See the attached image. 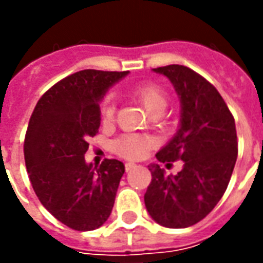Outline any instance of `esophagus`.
Here are the masks:
<instances>
[{
  "label": "esophagus",
  "mask_w": 263,
  "mask_h": 263,
  "mask_svg": "<svg viewBox=\"0 0 263 263\" xmlns=\"http://www.w3.org/2000/svg\"><path fill=\"white\" fill-rule=\"evenodd\" d=\"M134 167H137V165H135V163H132V162H126V163H125V171L126 172L132 171Z\"/></svg>",
  "instance_id": "esophagus-1"
}]
</instances>
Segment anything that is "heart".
I'll use <instances>...</instances> for the list:
<instances>
[{
	"mask_svg": "<svg viewBox=\"0 0 263 263\" xmlns=\"http://www.w3.org/2000/svg\"><path fill=\"white\" fill-rule=\"evenodd\" d=\"M132 96L151 114H162L167 107V94L156 83H143L132 88ZM100 117L105 124L114 121L115 104L112 97L104 98L100 105ZM154 145V139L145 135H124L114 142V151L126 159H141Z\"/></svg>",
	"mask_w": 263,
	"mask_h": 263,
	"instance_id": "obj_1",
	"label": "heart"
}]
</instances>
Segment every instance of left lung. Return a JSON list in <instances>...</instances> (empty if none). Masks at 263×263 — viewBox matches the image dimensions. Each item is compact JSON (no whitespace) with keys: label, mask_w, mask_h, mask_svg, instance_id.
Listing matches in <instances>:
<instances>
[{"label":"left lung","mask_w":263,"mask_h":263,"mask_svg":"<svg viewBox=\"0 0 263 263\" xmlns=\"http://www.w3.org/2000/svg\"><path fill=\"white\" fill-rule=\"evenodd\" d=\"M167 77L180 100L176 135L156 154L159 162L183 160L177 175L149 165L145 205L158 224L187 228L203 220L226 193L237 162L235 121L211 83L186 66L154 69ZM171 163H166V166Z\"/></svg>","instance_id":"1"}]
</instances>
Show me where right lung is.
Returning <instances> with one entry per match:
<instances>
[{
	"mask_svg": "<svg viewBox=\"0 0 263 263\" xmlns=\"http://www.w3.org/2000/svg\"><path fill=\"white\" fill-rule=\"evenodd\" d=\"M128 71L81 70L56 83L32 112L24 155L32 187L54 218L77 231L108 220L125 166L84 159L88 138L98 132L100 101Z\"/></svg>",
	"mask_w": 263,
	"mask_h": 263,
	"instance_id": "obj_1",
	"label": "right lung"
}]
</instances>
